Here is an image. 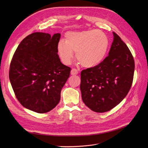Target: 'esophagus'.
Returning <instances> with one entry per match:
<instances>
[{"mask_svg":"<svg viewBox=\"0 0 148 148\" xmlns=\"http://www.w3.org/2000/svg\"><path fill=\"white\" fill-rule=\"evenodd\" d=\"M70 73H71V75H77V74L78 73V71L77 69H71Z\"/></svg>","mask_w":148,"mask_h":148,"instance_id":"1","label":"esophagus"}]
</instances>
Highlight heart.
Returning a JSON list of instances; mask_svg holds the SVG:
<instances>
[{
  "label": "heart",
  "mask_w": 148,
  "mask_h": 148,
  "mask_svg": "<svg viewBox=\"0 0 148 148\" xmlns=\"http://www.w3.org/2000/svg\"><path fill=\"white\" fill-rule=\"evenodd\" d=\"M109 41L106 34L97 29L70 31L65 34V41H60L57 50L62 62L70 65L76 58L83 66L92 68L104 60Z\"/></svg>",
  "instance_id": "b5f03b06"
}]
</instances>
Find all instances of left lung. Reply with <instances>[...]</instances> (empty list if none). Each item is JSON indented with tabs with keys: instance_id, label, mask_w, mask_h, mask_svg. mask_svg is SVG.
<instances>
[{
	"instance_id": "8db88e82",
	"label": "left lung",
	"mask_w": 148,
	"mask_h": 148,
	"mask_svg": "<svg viewBox=\"0 0 148 148\" xmlns=\"http://www.w3.org/2000/svg\"><path fill=\"white\" fill-rule=\"evenodd\" d=\"M109 56L102 63L81 72L83 102L96 112L113 109L126 97L132 86L135 62L128 47L113 32Z\"/></svg>"
}]
</instances>
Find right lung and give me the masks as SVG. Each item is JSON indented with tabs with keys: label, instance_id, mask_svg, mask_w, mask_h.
I'll use <instances>...</instances> for the list:
<instances>
[{
	"label": "right lung",
	"instance_id": "add662e5",
	"mask_svg": "<svg viewBox=\"0 0 148 148\" xmlns=\"http://www.w3.org/2000/svg\"><path fill=\"white\" fill-rule=\"evenodd\" d=\"M60 38V33L31 34L20 43L11 61L9 78L16 97L35 112H48L59 104L70 76L71 69L57 54Z\"/></svg>",
	"mask_w": 148,
	"mask_h": 148
}]
</instances>
